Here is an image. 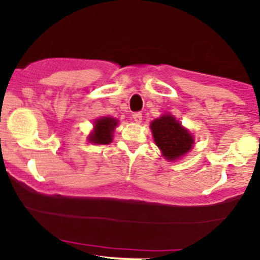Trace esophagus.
<instances>
[{
  "label": "esophagus",
  "instance_id": "1",
  "mask_svg": "<svg viewBox=\"0 0 260 260\" xmlns=\"http://www.w3.org/2000/svg\"><path fill=\"white\" fill-rule=\"evenodd\" d=\"M142 118H143V116H142V113H140V112H134L133 113V120L136 121L137 123L142 122Z\"/></svg>",
  "mask_w": 260,
  "mask_h": 260
}]
</instances>
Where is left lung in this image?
<instances>
[{
	"label": "left lung",
	"instance_id": "left-lung-1",
	"mask_svg": "<svg viewBox=\"0 0 260 260\" xmlns=\"http://www.w3.org/2000/svg\"><path fill=\"white\" fill-rule=\"evenodd\" d=\"M154 142L166 160L175 161L186 155L194 144L189 131L172 115H162L150 123Z\"/></svg>",
	"mask_w": 260,
	"mask_h": 260
}]
</instances>
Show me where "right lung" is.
<instances>
[{
  "label": "right lung",
  "instance_id": "obj_1",
  "mask_svg": "<svg viewBox=\"0 0 260 260\" xmlns=\"http://www.w3.org/2000/svg\"><path fill=\"white\" fill-rule=\"evenodd\" d=\"M118 121L112 117H101L94 122V129L88 136L92 144H109L112 142L113 131L117 127Z\"/></svg>",
  "mask_w": 260,
  "mask_h": 260
}]
</instances>
